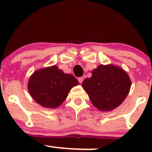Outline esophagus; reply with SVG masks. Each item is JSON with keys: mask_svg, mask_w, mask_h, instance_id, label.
Here are the masks:
<instances>
[{"mask_svg": "<svg viewBox=\"0 0 152 152\" xmlns=\"http://www.w3.org/2000/svg\"><path fill=\"white\" fill-rule=\"evenodd\" d=\"M83 79H84V78H83V77H80V78H78V82H79L80 83H81L82 82H83Z\"/></svg>", "mask_w": 152, "mask_h": 152, "instance_id": "obj_1", "label": "esophagus"}]
</instances>
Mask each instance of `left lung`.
<instances>
[{
    "instance_id": "obj_1",
    "label": "left lung",
    "mask_w": 152,
    "mask_h": 152,
    "mask_svg": "<svg viewBox=\"0 0 152 152\" xmlns=\"http://www.w3.org/2000/svg\"><path fill=\"white\" fill-rule=\"evenodd\" d=\"M132 82L127 73L118 66L99 65L92 76L82 83L91 102L99 111H110L117 108L129 93Z\"/></svg>"
}]
</instances>
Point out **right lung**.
<instances>
[{"label":"right lung","instance_id":"add662e5","mask_svg":"<svg viewBox=\"0 0 152 152\" xmlns=\"http://www.w3.org/2000/svg\"><path fill=\"white\" fill-rule=\"evenodd\" d=\"M78 81L73 75L64 74L56 65L38 69L31 76L28 90L34 100L48 109L58 107Z\"/></svg>","mask_w":152,"mask_h":152}]
</instances>
